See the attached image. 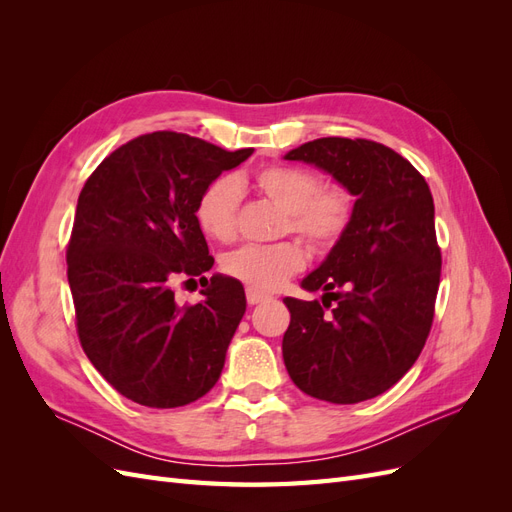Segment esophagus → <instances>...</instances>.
Segmentation results:
<instances>
[{
  "mask_svg": "<svg viewBox=\"0 0 512 512\" xmlns=\"http://www.w3.org/2000/svg\"><path fill=\"white\" fill-rule=\"evenodd\" d=\"M245 297H247V303H250V305H258V303L269 301V294L260 292V290H256V288H247V290H245Z\"/></svg>",
  "mask_w": 512,
  "mask_h": 512,
  "instance_id": "obj_1",
  "label": "esophagus"
}]
</instances>
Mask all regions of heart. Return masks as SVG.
Masks as SVG:
<instances>
[{
  "label": "heart",
  "instance_id": "1",
  "mask_svg": "<svg viewBox=\"0 0 512 512\" xmlns=\"http://www.w3.org/2000/svg\"><path fill=\"white\" fill-rule=\"evenodd\" d=\"M254 188L286 211L284 232H294L312 247H329L344 235L352 220V198L342 185H320L312 170L288 164L260 168ZM241 185L235 177L213 179L196 203V222L207 237L230 243L237 237ZM305 252L299 243L282 241L267 247L245 245L224 258L226 275L247 288L275 290L286 277L301 271Z\"/></svg>",
  "mask_w": 512,
  "mask_h": 512
}]
</instances>
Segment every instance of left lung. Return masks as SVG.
<instances>
[{"label":"left lung","mask_w":512,"mask_h":512,"mask_svg":"<svg viewBox=\"0 0 512 512\" xmlns=\"http://www.w3.org/2000/svg\"><path fill=\"white\" fill-rule=\"evenodd\" d=\"M284 158L314 164L356 198L346 232L301 282L322 303L284 299V363L303 393L359 404L404 378L429 335L442 269L433 198L406 158L365 138H316Z\"/></svg>","instance_id":"8db88e82"}]
</instances>
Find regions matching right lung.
<instances>
[{"instance_id":"obj_1","label":"right lung","mask_w":512,"mask_h":512,"mask_svg":"<svg viewBox=\"0 0 512 512\" xmlns=\"http://www.w3.org/2000/svg\"><path fill=\"white\" fill-rule=\"evenodd\" d=\"M252 153L153 132L115 149L83 185L66 252L76 331L91 365L136 404H192L222 374L245 292L235 277H203L213 256L196 203ZM183 276L204 280L203 302L174 301Z\"/></svg>"}]
</instances>
